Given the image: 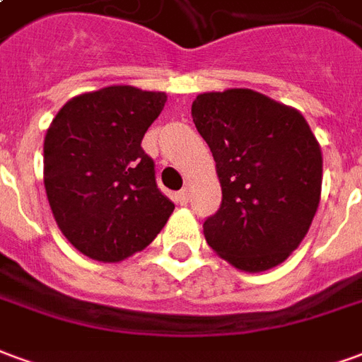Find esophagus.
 Wrapping results in <instances>:
<instances>
[{
    "label": "esophagus",
    "instance_id": "1",
    "mask_svg": "<svg viewBox=\"0 0 362 362\" xmlns=\"http://www.w3.org/2000/svg\"><path fill=\"white\" fill-rule=\"evenodd\" d=\"M176 199L180 202L182 205H186L189 202V188H182L178 194H176Z\"/></svg>",
    "mask_w": 362,
    "mask_h": 362
}]
</instances>
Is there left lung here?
<instances>
[{
	"label": "left lung",
	"instance_id": "8db88e82",
	"mask_svg": "<svg viewBox=\"0 0 362 362\" xmlns=\"http://www.w3.org/2000/svg\"><path fill=\"white\" fill-rule=\"evenodd\" d=\"M192 118L215 158L223 202L207 244L236 269L279 266L298 248L322 194V149L300 112L252 89L202 93Z\"/></svg>",
	"mask_w": 362,
	"mask_h": 362
}]
</instances>
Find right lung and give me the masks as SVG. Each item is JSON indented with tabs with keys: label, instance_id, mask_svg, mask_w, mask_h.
Instances as JSON below:
<instances>
[{
	"label": "right lung",
	"instance_id": "add662e5",
	"mask_svg": "<svg viewBox=\"0 0 362 362\" xmlns=\"http://www.w3.org/2000/svg\"><path fill=\"white\" fill-rule=\"evenodd\" d=\"M166 95L110 85L69 98L44 137V188L69 243L87 258L116 264L147 248L174 204L155 182L141 139Z\"/></svg>",
	"mask_w": 362,
	"mask_h": 362
}]
</instances>
